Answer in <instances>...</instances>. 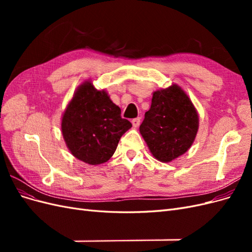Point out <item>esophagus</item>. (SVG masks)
<instances>
[{
	"instance_id": "34e87169",
	"label": "esophagus",
	"mask_w": 252,
	"mask_h": 252,
	"mask_svg": "<svg viewBox=\"0 0 252 252\" xmlns=\"http://www.w3.org/2000/svg\"><path fill=\"white\" fill-rule=\"evenodd\" d=\"M131 123H132L133 127H138V126L140 125V123H141V118H135V119H133V120L131 121Z\"/></svg>"
}]
</instances>
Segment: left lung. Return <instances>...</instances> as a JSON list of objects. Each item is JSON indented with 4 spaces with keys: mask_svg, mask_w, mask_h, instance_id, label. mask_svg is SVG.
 I'll use <instances>...</instances> for the list:
<instances>
[{
    "mask_svg": "<svg viewBox=\"0 0 252 252\" xmlns=\"http://www.w3.org/2000/svg\"><path fill=\"white\" fill-rule=\"evenodd\" d=\"M199 117L188 95L178 85L155 91L140 132L149 150L161 162H171L191 146Z\"/></svg>",
    "mask_w": 252,
    "mask_h": 252,
    "instance_id": "1",
    "label": "left lung"
}]
</instances>
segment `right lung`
Here are the masks:
<instances>
[{
    "label": "right lung",
    "mask_w": 252,
    "mask_h": 252,
    "mask_svg": "<svg viewBox=\"0 0 252 252\" xmlns=\"http://www.w3.org/2000/svg\"><path fill=\"white\" fill-rule=\"evenodd\" d=\"M132 127L122 119L121 109L107 93L96 90L90 82L75 91L62 118V133L71 154L89 165L107 162L121 136Z\"/></svg>",
    "instance_id": "1"
}]
</instances>
